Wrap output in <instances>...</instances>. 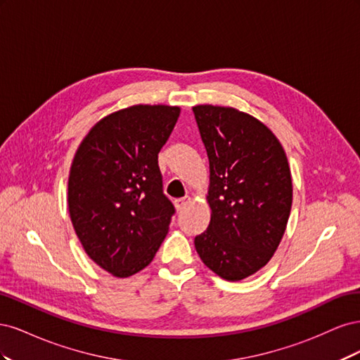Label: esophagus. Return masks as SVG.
<instances>
[{"mask_svg":"<svg viewBox=\"0 0 360 360\" xmlns=\"http://www.w3.org/2000/svg\"><path fill=\"white\" fill-rule=\"evenodd\" d=\"M189 202H191V198H189V197H184V198H179V200L174 201V205H176L177 212H180V210H183L184 207H186Z\"/></svg>","mask_w":360,"mask_h":360,"instance_id":"obj_1","label":"esophagus"}]
</instances>
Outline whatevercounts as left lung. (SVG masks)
<instances>
[{
	"instance_id": "left-lung-1",
	"label": "left lung",
	"mask_w": 360,
	"mask_h": 360,
	"mask_svg": "<svg viewBox=\"0 0 360 360\" xmlns=\"http://www.w3.org/2000/svg\"><path fill=\"white\" fill-rule=\"evenodd\" d=\"M210 167L212 216L195 249L217 276L242 281L263 269L285 233L292 202L288 159L275 134L231 106L192 108Z\"/></svg>"
}]
</instances>
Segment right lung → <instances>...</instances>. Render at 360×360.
Masks as SVG:
<instances>
[{"mask_svg":"<svg viewBox=\"0 0 360 360\" xmlns=\"http://www.w3.org/2000/svg\"><path fill=\"white\" fill-rule=\"evenodd\" d=\"M180 106L134 105L99 120L76 150L68 184L82 248L117 278L147 267L168 234L174 205L163 195L158 155Z\"/></svg>","mask_w":360,"mask_h":360,"instance_id":"1","label":"right lung"}]
</instances>
